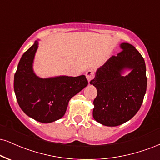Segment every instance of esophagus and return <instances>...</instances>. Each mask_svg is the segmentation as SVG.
<instances>
[{"mask_svg":"<svg viewBox=\"0 0 160 160\" xmlns=\"http://www.w3.org/2000/svg\"><path fill=\"white\" fill-rule=\"evenodd\" d=\"M94 71L92 69H89L88 71H86V77L87 78L88 82H90L93 78H94Z\"/></svg>","mask_w":160,"mask_h":160,"instance_id":"esophagus-1","label":"esophagus"}]
</instances>
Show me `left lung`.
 <instances>
[{"label":"left lung","instance_id":"left-lung-1","mask_svg":"<svg viewBox=\"0 0 160 160\" xmlns=\"http://www.w3.org/2000/svg\"><path fill=\"white\" fill-rule=\"evenodd\" d=\"M98 68L90 84L96 87L93 118L106 126H117L127 122L140 109L147 89L146 65L142 56L128 43ZM129 70L127 75H123Z\"/></svg>","mask_w":160,"mask_h":160}]
</instances>
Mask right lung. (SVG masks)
<instances>
[{
  "mask_svg": "<svg viewBox=\"0 0 160 160\" xmlns=\"http://www.w3.org/2000/svg\"><path fill=\"white\" fill-rule=\"evenodd\" d=\"M38 40L22 56L14 75V92L19 107L31 118L49 123L65 115L70 99L88 85L85 75L41 78L33 69Z\"/></svg>",
  "mask_w": 160,
  "mask_h": 160,
  "instance_id": "1",
  "label": "right lung"
}]
</instances>
